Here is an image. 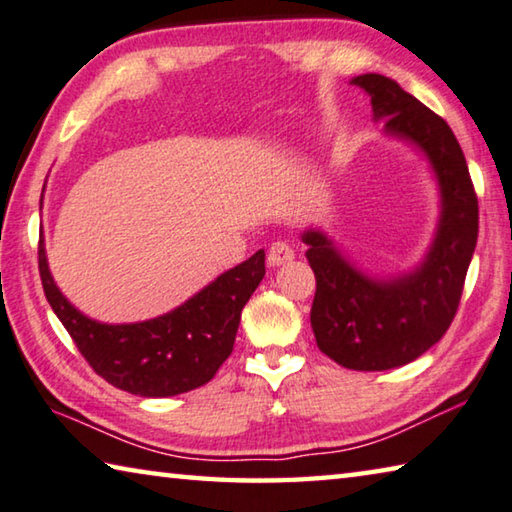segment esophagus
Instances as JSON below:
<instances>
[{"instance_id":"obj_1","label":"esophagus","mask_w":512,"mask_h":512,"mask_svg":"<svg viewBox=\"0 0 512 512\" xmlns=\"http://www.w3.org/2000/svg\"><path fill=\"white\" fill-rule=\"evenodd\" d=\"M290 261H295V249L281 240L272 242L270 251H267V263H270L272 267H279V265H286Z\"/></svg>"}]
</instances>
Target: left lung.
I'll return each mask as SVG.
<instances>
[{
	"mask_svg": "<svg viewBox=\"0 0 512 512\" xmlns=\"http://www.w3.org/2000/svg\"><path fill=\"white\" fill-rule=\"evenodd\" d=\"M367 92L383 136L420 152L438 188V222L408 270L370 274L320 226L301 231L317 290L311 326L322 354L358 372H385L426 354L454 320L479 238V201L454 131L383 74L349 81Z\"/></svg>",
	"mask_w": 512,
	"mask_h": 512,
	"instance_id": "left-lung-1",
	"label": "left lung"
}]
</instances>
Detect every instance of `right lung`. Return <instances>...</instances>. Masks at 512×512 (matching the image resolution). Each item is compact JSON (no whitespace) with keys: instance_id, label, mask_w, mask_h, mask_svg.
I'll list each match as a JSON object with an SVG mask.
<instances>
[{"instance_id":"obj_1","label":"right lung","mask_w":512,"mask_h":512,"mask_svg":"<svg viewBox=\"0 0 512 512\" xmlns=\"http://www.w3.org/2000/svg\"><path fill=\"white\" fill-rule=\"evenodd\" d=\"M38 267L49 306L92 370L124 392L158 399L208 383L229 358L242 308L265 276V251L222 272L172 311L129 324L97 322L74 308L49 272L43 238Z\"/></svg>"}]
</instances>
